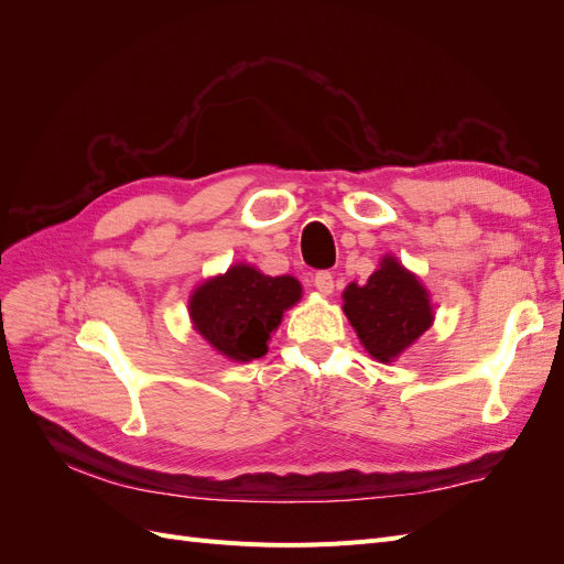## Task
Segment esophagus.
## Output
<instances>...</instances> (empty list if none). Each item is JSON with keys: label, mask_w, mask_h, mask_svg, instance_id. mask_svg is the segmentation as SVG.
I'll return each mask as SVG.
<instances>
[{"label": "esophagus", "mask_w": 564, "mask_h": 564, "mask_svg": "<svg viewBox=\"0 0 564 564\" xmlns=\"http://www.w3.org/2000/svg\"><path fill=\"white\" fill-rule=\"evenodd\" d=\"M313 284H315V289L319 294H332L334 292V275L329 270H319V272H315V278H313Z\"/></svg>", "instance_id": "obj_1"}]
</instances>
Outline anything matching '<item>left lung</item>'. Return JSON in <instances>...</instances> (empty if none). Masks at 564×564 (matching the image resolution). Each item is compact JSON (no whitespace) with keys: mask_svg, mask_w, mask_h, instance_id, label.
Listing matches in <instances>:
<instances>
[{"mask_svg":"<svg viewBox=\"0 0 564 564\" xmlns=\"http://www.w3.org/2000/svg\"><path fill=\"white\" fill-rule=\"evenodd\" d=\"M344 301L352 329L379 362L395 360L433 322L425 289L392 256H386L365 284L352 282Z\"/></svg>","mask_w":564,"mask_h":564,"instance_id":"8db88e82","label":"left lung"}]
</instances>
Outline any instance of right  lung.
<instances>
[{
  "instance_id": "add662e5",
  "label": "right lung",
  "mask_w": 564,
  "mask_h": 564,
  "mask_svg": "<svg viewBox=\"0 0 564 564\" xmlns=\"http://www.w3.org/2000/svg\"><path fill=\"white\" fill-rule=\"evenodd\" d=\"M301 299L299 280L268 278L249 265L204 282L191 299L195 329L230 360L247 362L268 352L270 332Z\"/></svg>"
}]
</instances>
